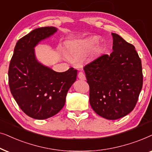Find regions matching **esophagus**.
I'll return each instance as SVG.
<instances>
[{"mask_svg": "<svg viewBox=\"0 0 152 152\" xmlns=\"http://www.w3.org/2000/svg\"><path fill=\"white\" fill-rule=\"evenodd\" d=\"M78 78H79L80 80H86V76H85V74L83 72H79V73H78Z\"/></svg>", "mask_w": 152, "mask_h": 152, "instance_id": "1", "label": "esophagus"}]
</instances>
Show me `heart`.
Returning a JSON list of instances; mask_svg holds the SVG:
<instances>
[{"label":"heart","instance_id":"1","mask_svg":"<svg viewBox=\"0 0 152 152\" xmlns=\"http://www.w3.org/2000/svg\"><path fill=\"white\" fill-rule=\"evenodd\" d=\"M98 42V38L92 37L85 39L71 42L68 44L69 53L72 56H76L84 53L92 49Z\"/></svg>","mask_w":152,"mask_h":152}]
</instances>
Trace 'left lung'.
Returning <instances> with one entry per match:
<instances>
[{
  "mask_svg": "<svg viewBox=\"0 0 152 152\" xmlns=\"http://www.w3.org/2000/svg\"><path fill=\"white\" fill-rule=\"evenodd\" d=\"M113 51L83 67L90 104L96 114L114 120L133 110L142 88V63L134 46L112 33Z\"/></svg>",
  "mask_w": 152,
  "mask_h": 152,
  "instance_id": "left-lung-1",
  "label": "left lung"
}]
</instances>
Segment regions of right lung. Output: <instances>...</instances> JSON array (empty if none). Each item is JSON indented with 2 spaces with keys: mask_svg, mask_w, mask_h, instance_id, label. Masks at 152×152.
I'll list each match as a JSON object with an SVG mask.
<instances>
[{
  "mask_svg": "<svg viewBox=\"0 0 152 152\" xmlns=\"http://www.w3.org/2000/svg\"><path fill=\"white\" fill-rule=\"evenodd\" d=\"M57 31L55 27L33 30L17 42L8 70L9 86L20 108L28 116L45 120L57 114L75 82L77 70L56 72L36 59L35 46Z\"/></svg>",
  "mask_w": 152,
  "mask_h": 152,
  "instance_id": "1",
  "label": "right lung"
}]
</instances>
